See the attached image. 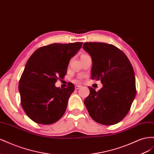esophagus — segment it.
<instances>
[{
    "mask_svg": "<svg viewBox=\"0 0 154 154\" xmlns=\"http://www.w3.org/2000/svg\"><path fill=\"white\" fill-rule=\"evenodd\" d=\"M81 87H82L81 85H76V86H75V89H76V90H78V89H79V88H81Z\"/></svg>",
    "mask_w": 154,
    "mask_h": 154,
    "instance_id": "obj_1",
    "label": "esophagus"
}]
</instances>
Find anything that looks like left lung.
Here are the masks:
<instances>
[{"label": "left lung", "instance_id": "8db88e82", "mask_svg": "<svg viewBox=\"0 0 154 154\" xmlns=\"http://www.w3.org/2000/svg\"><path fill=\"white\" fill-rule=\"evenodd\" d=\"M83 49L92 61V80H101L103 87L90 94L84 104L96 122L112 125L121 122L129 112L136 95V78L127 56L116 46L101 42H86Z\"/></svg>", "mask_w": 154, "mask_h": 154}]
</instances>
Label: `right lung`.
Returning a JSON list of instances; mask_svg holds the SVG:
<instances>
[{"instance_id":"obj_1","label":"right lung","mask_w":154,"mask_h":154,"mask_svg":"<svg viewBox=\"0 0 154 154\" xmlns=\"http://www.w3.org/2000/svg\"><path fill=\"white\" fill-rule=\"evenodd\" d=\"M82 42L52 44L32 53L20 77L18 90L21 105L28 117L36 123L50 125L64 114L68 100L74 91L55 87L58 80L66 75L71 58L80 50Z\"/></svg>"}]
</instances>
